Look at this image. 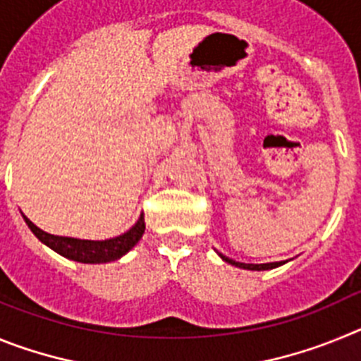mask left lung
Masks as SVG:
<instances>
[{
	"mask_svg": "<svg viewBox=\"0 0 361 361\" xmlns=\"http://www.w3.org/2000/svg\"><path fill=\"white\" fill-rule=\"evenodd\" d=\"M219 253V251H216ZM219 257L224 260V262L231 264L235 267H240V269H250V271H267V269H275V267L283 266V264L288 262V260H282V262H267V264H244V262H237V260H233V258L226 257V255L219 253Z\"/></svg>",
	"mask_w": 361,
	"mask_h": 361,
	"instance_id": "1",
	"label": "left lung"
}]
</instances>
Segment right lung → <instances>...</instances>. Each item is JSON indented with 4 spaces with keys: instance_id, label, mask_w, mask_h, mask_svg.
<instances>
[{
    "instance_id": "1",
    "label": "right lung",
    "mask_w": 361,
    "mask_h": 361,
    "mask_svg": "<svg viewBox=\"0 0 361 361\" xmlns=\"http://www.w3.org/2000/svg\"><path fill=\"white\" fill-rule=\"evenodd\" d=\"M25 222L30 228V231L43 242L44 245H49L50 250L59 253L61 257L73 260V262L81 264H106L119 260L121 257L128 253L137 242L141 240L142 233H145V215L139 216L135 224L128 229L126 233L119 235V237L106 238V240H82V238L73 237H59V235H52L43 229L37 228L32 220H28L23 215Z\"/></svg>"
}]
</instances>
